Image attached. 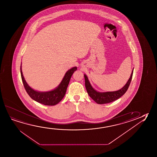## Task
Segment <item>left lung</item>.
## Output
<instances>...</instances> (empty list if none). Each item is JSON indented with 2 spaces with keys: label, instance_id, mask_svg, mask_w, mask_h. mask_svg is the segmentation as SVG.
Instances as JSON below:
<instances>
[{
  "label": "left lung",
  "instance_id": "obj_1",
  "mask_svg": "<svg viewBox=\"0 0 157 157\" xmlns=\"http://www.w3.org/2000/svg\"><path fill=\"white\" fill-rule=\"evenodd\" d=\"M133 70H134V68L130 75L129 79H128L127 83L124 85V86L123 87H122L121 89L118 90L117 91H115L103 92L97 91L92 86L87 75H84L85 84L86 89L87 90V94H89V96L92 99H93L94 101H96L97 104H106V103H109L116 101V99H118L121 96H122L123 94H125V92L127 91L132 79Z\"/></svg>",
  "mask_w": 157,
  "mask_h": 157
}]
</instances>
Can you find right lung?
<instances>
[{"mask_svg": "<svg viewBox=\"0 0 157 157\" xmlns=\"http://www.w3.org/2000/svg\"><path fill=\"white\" fill-rule=\"evenodd\" d=\"M77 70V67H73L66 72L60 84L54 89L48 91H36L28 84L24 79L22 71V63L21 65V75L22 82L28 94L32 99L45 105H55L63 99L65 95L66 90L70 82V79L73 73Z\"/></svg>", "mask_w": 157, "mask_h": 157, "instance_id": "right-lung-1", "label": "right lung"}]
</instances>
